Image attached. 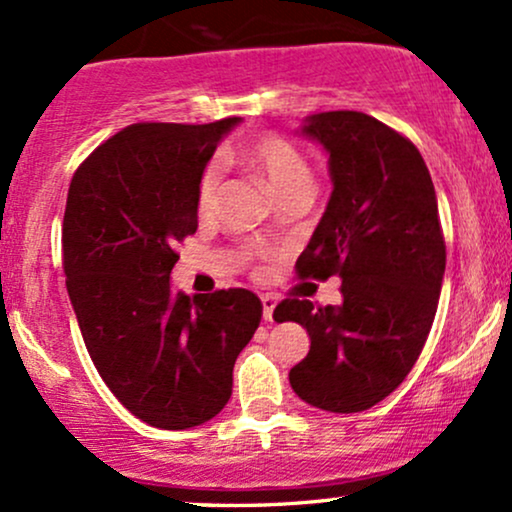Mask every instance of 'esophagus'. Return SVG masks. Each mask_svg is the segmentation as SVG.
<instances>
[{
	"mask_svg": "<svg viewBox=\"0 0 512 512\" xmlns=\"http://www.w3.org/2000/svg\"><path fill=\"white\" fill-rule=\"evenodd\" d=\"M274 308H276V298L274 296H262V317L267 322H272V317H274Z\"/></svg>",
	"mask_w": 512,
	"mask_h": 512,
	"instance_id": "esophagus-1",
	"label": "esophagus"
}]
</instances>
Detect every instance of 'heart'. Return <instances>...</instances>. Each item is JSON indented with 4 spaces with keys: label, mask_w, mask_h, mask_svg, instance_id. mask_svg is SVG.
Wrapping results in <instances>:
<instances>
[{
    "label": "heart",
    "mask_w": 512,
    "mask_h": 512,
    "mask_svg": "<svg viewBox=\"0 0 512 512\" xmlns=\"http://www.w3.org/2000/svg\"><path fill=\"white\" fill-rule=\"evenodd\" d=\"M243 161L260 173L279 199L293 192H313V170L301 151L279 134H264L245 146ZM223 187V168L219 161H209L199 173L197 182V214L211 219L219 209Z\"/></svg>",
    "instance_id": "obj_1"
}]
</instances>
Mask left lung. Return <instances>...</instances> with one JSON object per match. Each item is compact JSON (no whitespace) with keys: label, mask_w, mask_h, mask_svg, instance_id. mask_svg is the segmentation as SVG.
Returning <instances> with one entry per match:
<instances>
[{"label":"left lung","mask_w":512,"mask_h":512,"mask_svg":"<svg viewBox=\"0 0 512 512\" xmlns=\"http://www.w3.org/2000/svg\"><path fill=\"white\" fill-rule=\"evenodd\" d=\"M301 134L330 154L332 195L296 267L301 279H342V305L286 298L276 322H298L310 351L293 392L354 414L395 392L424 349L445 274L438 199L419 149L356 110L305 117Z\"/></svg>","instance_id":"1"}]
</instances>
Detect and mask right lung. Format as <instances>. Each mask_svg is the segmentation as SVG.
I'll return each mask as SVG.
<instances>
[{"instance_id":"obj_1","label":"right lung","mask_w":512,"mask_h":512,"mask_svg":"<svg viewBox=\"0 0 512 512\" xmlns=\"http://www.w3.org/2000/svg\"><path fill=\"white\" fill-rule=\"evenodd\" d=\"M238 122L129 125L69 185L62 264L88 356L122 407L168 431L226 407L236 358L262 320L248 289H170L175 245L197 231L199 173Z\"/></svg>"}]
</instances>
